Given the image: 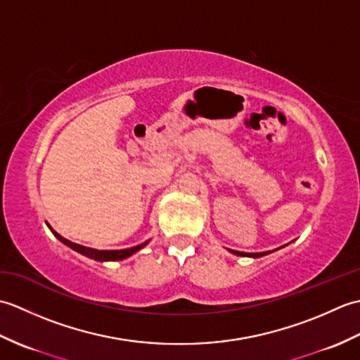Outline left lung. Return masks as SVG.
I'll use <instances>...</instances> for the list:
<instances>
[{
  "label": "left lung",
  "mask_w": 360,
  "mask_h": 360,
  "mask_svg": "<svg viewBox=\"0 0 360 360\" xmlns=\"http://www.w3.org/2000/svg\"><path fill=\"white\" fill-rule=\"evenodd\" d=\"M232 252V254H235V255H241V257H254V258H258V257H263V255H266V254H269V252H259V254H246V252H238V250H232V249H229Z\"/></svg>",
  "instance_id": "1"
}]
</instances>
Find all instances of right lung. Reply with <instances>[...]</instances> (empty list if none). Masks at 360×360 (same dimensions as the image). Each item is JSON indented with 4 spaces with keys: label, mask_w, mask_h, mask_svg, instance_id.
Listing matches in <instances>:
<instances>
[{
    "label": "right lung",
    "mask_w": 360,
    "mask_h": 360,
    "mask_svg": "<svg viewBox=\"0 0 360 360\" xmlns=\"http://www.w3.org/2000/svg\"><path fill=\"white\" fill-rule=\"evenodd\" d=\"M48 226H49V224H48ZM49 229H51L52 233L56 235L60 241L66 244V246H70L71 249L77 250V252H80V254L86 255V257H89V258L97 259V262H116V259L128 258L129 255H133L134 252L141 250V249L145 246V244L148 243V241H147V243L139 244V246H134V248H129V249H120V250H97V249L82 246V244H77V243H72V241H70V240H66V238H63L62 235L53 231V229H52L51 226H49Z\"/></svg>",
    "instance_id": "obj_1"
}]
</instances>
